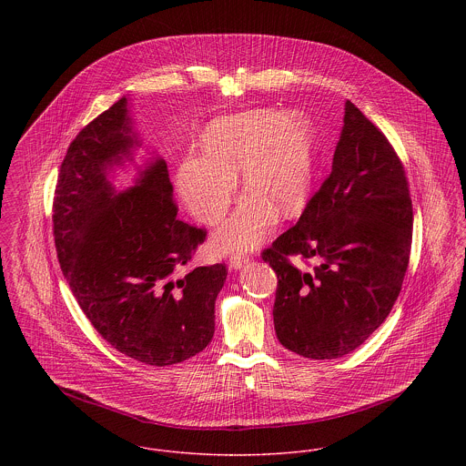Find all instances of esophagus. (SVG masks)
Listing matches in <instances>:
<instances>
[{"instance_id":"1","label":"esophagus","mask_w":466,"mask_h":466,"mask_svg":"<svg viewBox=\"0 0 466 466\" xmlns=\"http://www.w3.org/2000/svg\"><path fill=\"white\" fill-rule=\"evenodd\" d=\"M248 262H249V257L237 253V255H231V258H229V267H231V268H242V267L246 266Z\"/></svg>"}]
</instances>
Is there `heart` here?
I'll list each match as a JSON object with an SVG mask.
<instances>
[{"label": "heart", "mask_w": 466, "mask_h": 466, "mask_svg": "<svg viewBox=\"0 0 466 466\" xmlns=\"http://www.w3.org/2000/svg\"><path fill=\"white\" fill-rule=\"evenodd\" d=\"M206 156H188L177 188L202 224H217L229 208L242 170L246 192L233 217L217 231L220 251H244L266 238L274 220L292 217L309 199L314 172V127L292 111L251 109L213 120L204 134Z\"/></svg>", "instance_id": "obj_1"}]
</instances>
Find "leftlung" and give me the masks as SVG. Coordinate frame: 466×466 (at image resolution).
I'll return each mask as SVG.
<instances>
[{
  "instance_id": "1",
  "label": "left lung",
  "mask_w": 466,
  "mask_h": 466,
  "mask_svg": "<svg viewBox=\"0 0 466 466\" xmlns=\"http://www.w3.org/2000/svg\"><path fill=\"white\" fill-rule=\"evenodd\" d=\"M412 240L403 165L382 131L350 100L332 172L299 220L262 253L278 276V340L307 359H339L390 316ZM317 266L294 267L289 257Z\"/></svg>"
}]
</instances>
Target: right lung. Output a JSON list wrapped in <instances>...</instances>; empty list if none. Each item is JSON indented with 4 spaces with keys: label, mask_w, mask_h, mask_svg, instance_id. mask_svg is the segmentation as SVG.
<instances>
[{
    "label": "right lung",
    "mask_w": 466,
    "mask_h": 466,
    "mask_svg": "<svg viewBox=\"0 0 466 466\" xmlns=\"http://www.w3.org/2000/svg\"><path fill=\"white\" fill-rule=\"evenodd\" d=\"M141 141L127 98L89 122L67 147L54 198V237L78 307L113 348L150 366L183 362L215 332L224 264L181 276L206 231L177 218L167 163L152 157L134 187L116 190L113 167Z\"/></svg>",
    "instance_id": "right-lung-1"
}]
</instances>
